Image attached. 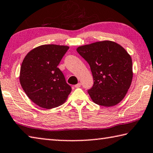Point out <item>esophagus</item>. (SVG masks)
Returning a JSON list of instances; mask_svg holds the SVG:
<instances>
[{"instance_id":"1","label":"esophagus","mask_w":153,"mask_h":153,"mask_svg":"<svg viewBox=\"0 0 153 153\" xmlns=\"http://www.w3.org/2000/svg\"><path fill=\"white\" fill-rule=\"evenodd\" d=\"M81 83H78V84H76V85H75V88H79V87H81Z\"/></svg>"}]
</instances>
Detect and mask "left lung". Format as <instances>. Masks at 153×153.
Returning <instances> with one entry per match:
<instances>
[{
  "label": "left lung",
  "mask_w": 153,
  "mask_h": 153,
  "mask_svg": "<svg viewBox=\"0 0 153 153\" xmlns=\"http://www.w3.org/2000/svg\"><path fill=\"white\" fill-rule=\"evenodd\" d=\"M77 51L90 65L94 84L88 92L93 102L105 107L118 104L132 79V59L126 50L104 41L79 47Z\"/></svg>",
  "instance_id": "1"
}]
</instances>
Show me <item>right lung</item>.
<instances>
[{
  "label": "right lung",
  "mask_w": 153,
  "mask_h": 153,
  "mask_svg": "<svg viewBox=\"0 0 153 153\" xmlns=\"http://www.w3.org/2000/svg\"><path fill=\"white\" fill-rule=\"evenodd\" d=\"M69 47L44 45L28 53L22 63L20 82L30 100L41 108L51 109L62 104L71 91L57 68Z\"/></svg>",
  "instance_id": "right-lung-1"
}]
</instances>
